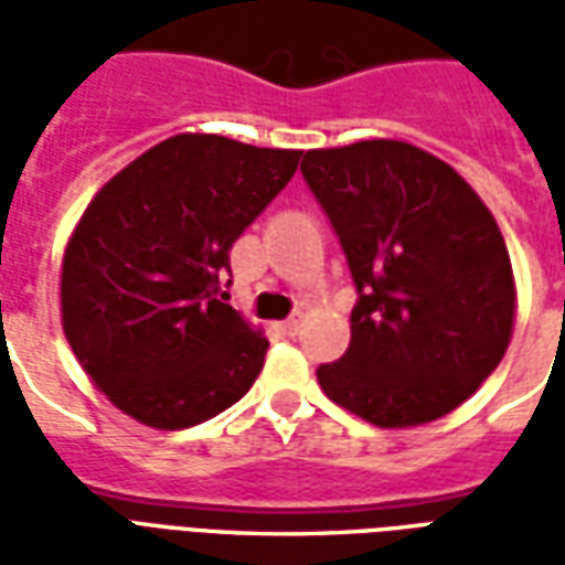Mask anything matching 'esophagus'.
<instances>
[{"instance_id":"1","label":"esophagus","mask_w":565,"mask_h":565,"mask_svg":"<svg viewBox=\"0 0 565 565\" xmlns=\"http://www.w3.org/2000/svg\"><path fill=\"white\" fill-rule=\"evenodd\" d=\"M281 330L287 332V335H296V332H299V318L284 320V323H281Z\"/></svg>"}]
</instances>
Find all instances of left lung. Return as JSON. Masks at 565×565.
<instances>
[{
  "label": "left lung",
  "mask_w": 565,
  "mask_h": 565,
  "mask_svg": "<svg viewBox=\"0 0 565 565\" xmlns=\"http://www.w3.org/2000/svg\"><path fill=\"white\" fill-rule=\"evenodd\" d=\"M356 284L351 344L320 391L381 429L450 415L514 332L509 247L481 196L424 148L369 139L302 157Z\"/></svg>",
  "instance_id": "left-lung-1"
}]
</instances>
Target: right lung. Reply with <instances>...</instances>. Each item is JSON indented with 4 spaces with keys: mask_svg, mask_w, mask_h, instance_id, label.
Returning a JSON list of instances; mask_svg holds the SVG:
<instances>
[{
    "mask_svg": "<svg viewBox=\"0 0 565 565\" xmlns=\"http://www.w3.org/2000/svg\"><path fill=\"white\" fill-rule=\"evenodd\" d=\"M299 157L181 132L90 199L63 250L60 311L81 369L124 415L186 429L250 391L269 339L223 302L221 275Z\"/></svg>",
    "mask_w": 565,
    "mask_h": 565,
    "instance_id": "right-lung-1",
    "label": "right lung"
}]
</instances>
